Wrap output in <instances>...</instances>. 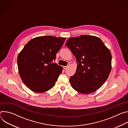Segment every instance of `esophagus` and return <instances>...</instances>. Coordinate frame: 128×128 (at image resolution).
Segmentation results:
<instances>
[{"label": "esophagus", "mask_w": 128, "mask_h": 128, "mask_svg": "<svg viewBox=\"0 0 128 128\" xmlns=\"http://www.w3.org/2000/svg\"><path fill=\"white\" fill-rule=\"evenodd\" d=\"M68 66H64V67H63L64 69L65 70H66V69L68 68Z\"/></svg>", "instance_id": "esophagus-1"}]
</instances>
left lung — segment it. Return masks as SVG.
Masks as SVG:
<instances>
[{"label":"left lung","instance_id":"obj_1","mask_svg":"<svg viewBox=\"0 0 128 128\" xmlns=\"http://www.w3.org/2000/svg\"><path fill=\"white\" fill-rule=\"evenodd\" d=\"M66 46L76 59L75 74L69 78L72 87L79 93L88 94L100 88L112 69V54L97 36L82 35L69 38Z\"/></svg>","mask_w":128,"mask_h":128}]
</instances>
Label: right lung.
Returning a JSON list of instances; mask_svg holds the SVG:
<instances>
[{
	"mask_svg": "<svg viewBox=\"0 0 128 128\" xmlns=\"http://www.w3.org/2000/svg\"><path fill=\"white\" fill-rule=\"evenodd\" d=\"M65 38L39 36L31 40L18 54V71L24 84L31 90L43 93L54 85L63 68L54 63Z\"/></svg>",
	"mask_w": 128,
	"mask_h": 128,
	"instance_id": "obj_1",
	"label": "right lung"
}]
</instances>
